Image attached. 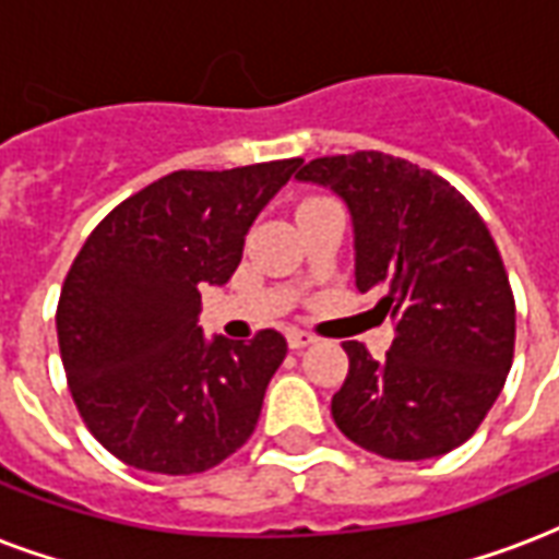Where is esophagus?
Masks as SVG:
<instances>
[{"instance_id":"esophagus-1","label":"esophagus","mask_w":559,"mask_h":559,"mask_svg":"<svg viewBox=\"0 0 559 559\" xmlns=\"http://www.w3.org/2000/svg\"><path fill=\"white\" fill-rule=\"evenodd\" d=\"M314 335L311 332H302V329H290L287 332V344H290V350H305V347H311L314 344Z\"/></svg>"}]
</instances>
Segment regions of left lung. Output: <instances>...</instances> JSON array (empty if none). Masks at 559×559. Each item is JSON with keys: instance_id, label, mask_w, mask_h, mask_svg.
I'll return each instance as SVG.
<instances>
[{"instance_id": "8db88e82", "label": "left lung", "mask_w": 559, "mask_h": 559, "mask_svg": "<svg viewBox=\"0 0 559 559\" xmlns=\"http://www.w3.org/2000/svg\"><path fill=\"white\" fill-rule=\"evenodd\" d=\"M347 203L356 290H380L395 341H359L332 399L341 433L374 455L425 461L473 437L515 356V296L491 233L443 176L386 152L314 158L296 173Z\"/></svg>"}]
</instances>
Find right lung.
<instances>
[{"instance_id":"add662e5","label":"right lung","mask_w":559,"mask_h":559,"mask_svg":"<svg viewBox=\"0 0 559 559\" xmlns=\"http://www.w3.org/2000/svg\"><path fill=\"white\" fill-rule=\"evenodd\" d=\"M299 164L170 173L122 200L74 257L56 308L68 389L128 467L191 476L254 433L287 341L275 329L206 341L200 287L230 281L251 224Z\"/></svg>"}]
</instances>
